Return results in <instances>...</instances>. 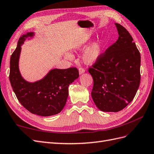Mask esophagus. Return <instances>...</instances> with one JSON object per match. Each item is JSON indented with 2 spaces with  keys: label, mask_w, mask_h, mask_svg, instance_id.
I'll use <instances>...</instances> for the list:
<instances>
[{
  "label": "esophagus",
  "mask_w": 154,
  "mask_h": 154,
  "mask_svg": "<svg viewBox=\"0 0 154 154\" xmlns=\"http://www.w3.org/2000/svg\"><path fill=\"white\" fill-rule=\"evenodd\" d=\"M85 69H83V68H82V67H80V68H79V74H82V73L85 72Z\"/></svg>",
  "instance_id": "1"
}]
</instances>
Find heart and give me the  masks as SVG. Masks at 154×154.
Listing matches in <instances>:
<instances>
[{"mask_svg": "<svg viewBox=\"0 0 154 154\" xmlns=\"http://www.w3.org/2000/svg\"><path fill=\"white\" fill-rule=\"evenodd\" d=\"M106 44L104 38H100L93 42L85 51L83 56V60L85 63L92 64L97 61L103 52ZM66 57L69 60H72L73 56L71 53H67Z\"/></svg>", "mask_w": 154, "mask_h": 154, "instance_id": "obj_1", "label": "heart"}]
</instances>
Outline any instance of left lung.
<instances>
[{"label":"left lung","mask_w":154,"mask_h":154,"mask_svg":"<svg viewBox=\"0 0 154 154\" xmlns=\"http://www.w3.org/2000/svg\"><path fill=\"white\" fill-rule=\"evenodd\" d=\"M119 37L88 68L94 84L92 100L100 110L119 112L136 94L140 84L141 55L132 36L116 23Z\"/></svg>","instance_id":"8db88e82"}]
</instances>
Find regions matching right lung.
<instances>
[{"label": "right lung", "mask_w": 154, "mask_h": 154, "mask_svg": "<svg viewBox=\"0 0 154 154\" xmlns=\"http://www.w3.org/2000/svg\"><path fill=\"white\" fill-rule=\"evenodd\" d=\"M33 35V32H27L18 40L10 58L9 78L18 100L31 113L41 116L57 114L66 103L69 85L79 77L78 70L76 67L54 69L40 81L29 83L24 80L18 69L21 45L26 38Z\"/></svg>", "instance_id": "obj_1"}]
</instances>
